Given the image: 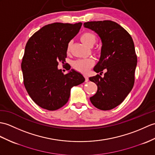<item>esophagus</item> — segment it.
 Segmentation results:
<instances>
[{"mask_svg": "<svg viewBox=\"0 0 155 155\" xmlns=\"http://www.w3.org/2000/svg\"><path fill=\"white\" fill-rule=\"evenodd\" d=\"M84 78H85V82L88 81V77L87 76H84Z\"/></svg>", "mask_w": 155, "mask_h": 155, "instance_id": "esophagus-1", "label": "esophagus"}]
</instances>
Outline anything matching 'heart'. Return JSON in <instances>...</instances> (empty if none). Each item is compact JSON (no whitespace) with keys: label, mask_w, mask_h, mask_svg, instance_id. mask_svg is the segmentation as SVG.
Returning a JSON list of instances; mask_svg holds the SVG:
<instances>
[{"label":"heart","mask_w":155,"mask_h":155,"mask_svg":"<svg viewBox=\"0 0 155 155\" xmlns=\"http://www.w3.org/2000/svg\"><path fill=\"white\" fill-rule=\"evenodd\" d=\"M81 41L84 44L87 45L88 47H92L94 45L96 41H97V38L96 35L91 33V32H84L82 34L81 37ZM72 44L71 42H69L67 45V53H69L71 49ZM94 52L96 55H100V51L99 49H95L94 50ZM94 61L92 58H88L84 59H78L73 61V69L76 71L80 72L81 73L86 74L88 73V71L91 69V68L94 66Z\"/></svg>","instance_id":"heart-1"}]
</instances>
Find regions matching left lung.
Here are the masks:
<instances>
[{
    "label": "left lung",
    "mask_w": 155,
    "mask_h": 155,
    "mask_svg": "<svg viewBox=\"0 0 155 155\" xmlns=\"http://www.w3.org/2000/svg\"><path fill=\"white\" fill-rule=\"evenodd\" d=\"M84 27L94 31L102 43L94 71L101 75L106 71L104 78L97 74L89 78L98 86L90 100L98 109L110 110L120 105L134 87L137 62L134 43L131 35L113 21H88Z\"/></svg>",
    "instance_id": "1"
}]
</instances>
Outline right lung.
I'll return each instance as SVG.
<instances>
[{"label": "right lung", "instance_id": "add662e5", "mask_svg": "<svg viewBox=\"0 0 155 155\" xmlns=\"http://www.w3.org/2000/svg\"><path fill=\"white\" fill-rule=\"evenodd\" d=\"M82 24H48L28 39L21 64L24 84L32 100L42 108H61L69 100L71 88L85 81L76 71L64 74L57 68L59 62L65 63L67 45Z\"/></svg>", "mask_w": 155, "mask_h": 155}]
</instances>
